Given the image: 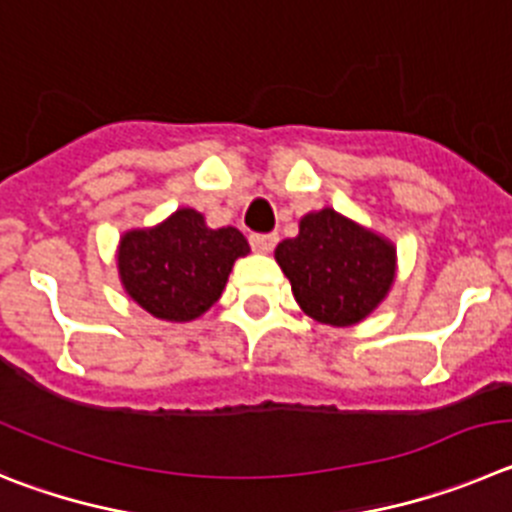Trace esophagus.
Here are the masks:
<instances>
[{"mask_svg": "<svg viewBox=\"0 0 512 512\" xmlns=\"http://www.w3.org/2000/svg\"><path fill=\"white\" fill-rule=\"evenodd\" d=\"M250 245L255 252L267 255V252H273V247L278 245V234H252Z\"/></svg>", "mask_w": 512, "mask_h": 512, "instance_id": "esophagus-1", "label": "esophagus"}]
</instances>
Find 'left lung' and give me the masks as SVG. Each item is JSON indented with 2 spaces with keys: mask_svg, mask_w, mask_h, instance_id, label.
<instances>
[{
  "mask_svg": "<svg viewBox=\"0 0 512 512\" xmlns=\"http://www.w3.org/2000/svg\"><path fill=\"white\" fill-rule=\"evenodd\" d=\"M275 260L301 311L329 326L365 321L388 298L398 267L388 237L329 206L308 211L298 237L275 247Z\"/></svg>",
  "mask_w": 512,
  "mask_h": 512,
  "instance_id": "8db88e82",
  "label": "left lung"
}]
</instances>
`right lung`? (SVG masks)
Returning <instances> with one entry per match:
<instances>
[{
  "mask_svg": "<svg viewBox=\"0 0 512 512\" xmlns=\"http://www.w3.org/2000/svg\"><path fill=\"white\" fill-rule=\"evenodd\" d=\"M245 255L250 245L239 229L206 227L201 211L183 206L155 227L124 232L117 267L137 306L160 321L186 324L222 298L234 262Z\"/></svg>",
  "mask_w": 512,
  "mask_h": 512,
  "instance_id": "obj_1",
  "label": "right lung"
}]
</instances>
